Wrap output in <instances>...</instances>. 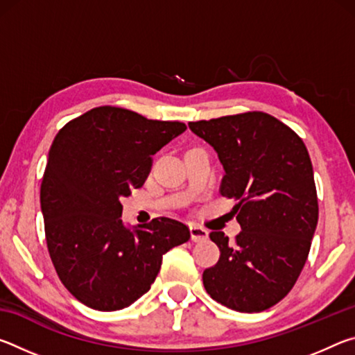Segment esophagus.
<instances>
[{"instance_id":"34e87169","label":"esophagus","mask_w":355,"mask_h":355,"mask_svg":"<svg viewBox=\"0 0 355 355\" xmlns=\"http://www.w3.org/2000/svg\"><path fill=\"white\" fill-rule=\"evenodd\" d=\"M189 232H191V238H192V241H196V243H199V241H205V239L208 238V230H207V228L200 227V225L192 224V225L189 227Z\"/></svg>"}]
</instances>
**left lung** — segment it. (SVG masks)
I'll return each instance as SVG.
<instances>
[{
  "instance_id": "obj_1",
  "label": "left lung",
  "mask_w": 355,
  "mask_h": 355,
  "mask_svg": "<svg viewBox=\"0 0 355 355\" xmlns=\"http://www.w3.org/2000/svg\"><path fill=\"white\" fill-rule=\"evenodd\" d=\"M218 153L220 194L235 199L241 232L228 243L211 232L220 257L203 271L207 293L225 307L255 313L280 302L307 261L318 224L313 167L302 139L266 112L189 122Z\"/></svg>"
}]
</instances>
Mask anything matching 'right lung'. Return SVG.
I'll return each mask as SVG.
<instances>
[{"label": "right lung", "mask_w": 355, "mask_h": 355, "mask_svg": "<svg viewBox=\"0 0 355 355\" xmlns=\"http://www.w3.org/2000/svg\"><path fill=\"white\" fill-rule=\"evenodd\" d=\"M186 130L182 122L100 106L69 122L48 152L40 208L51 261L87 307L116 311L150 290L163 255L191 238L183 222H122V197L141 188L152 155Z\"/></svg>", "instance_id": "obj_1"}]
</instances>
